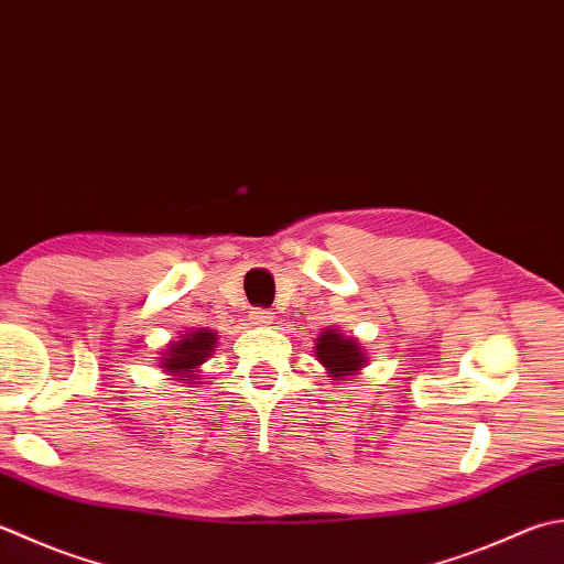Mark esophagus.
Returning <instances> with one entry per match:
<instances>
[{"mask_svg":"<svg viewBox=\"0 0 564 564\" xmlns=\"http://www.w3.org/2000/svg\"><path fill=\"white\" fill-rule=\"evenodd\" d=\"M249 323L253 327H269L273 323V313L269 311V307H253L249 315Z\"/></svg>","mask_w":564,"mask_h":564,"instance_id":"obj_1","label":"esophagus"}]
</instances>
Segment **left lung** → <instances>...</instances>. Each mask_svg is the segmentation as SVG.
I'll list each match as a JSON object with an SVG mask.
<instances>
[{
    "mask_svg": "<svg viewBox=\"0 0 564 564\" xmlns=\"http://www.w3.org/2000/svg\"><path fill=\"white\" fill-rule=\"evenodd\" d=\"M315 357L319 364L333 373V381H339L351 373L367 367V357L355 337H345L339 329H327V333L315 339Z\"/></svg>",
    "mask_w": 564,
    "mask_h": 564,
    "instance_id": "left-lung-1",
    "label": "left lung"
}]
</instances>
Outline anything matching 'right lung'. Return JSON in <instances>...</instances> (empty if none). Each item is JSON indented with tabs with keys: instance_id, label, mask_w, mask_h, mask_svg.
Here are the masks:
<instances>
[{
	"instance_id": "right-lung-1",
	"label": "right lung",
	"mask_w": 564,
	"mask_h": 564,
	"mask_svg": "<svg viewBox=\"0 0 564 564\" xmlns=\"http://www.w3.org/2000/svg\"><path fill=\"white\" fill-rule=\"evenodd\" d=\"M217 345V333L213 329H191V333L183 335L169 345V351H163L161 357V369H165L171 377H181L183 383H193L197 377V369L200 364L209 359Z\"/></svg>"
}]
</instances>
